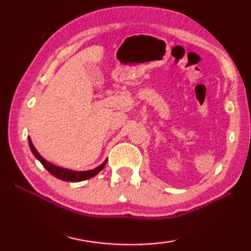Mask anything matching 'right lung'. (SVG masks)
Wrapping results in <instances>:
<instances>
[{
	"mask_svg": "<svg viewBox=\"0 0 251 251\" xmlns=\"http://www.w3.org/2000/svg\"><path fill=\"white\" fill-rule=\"evenodd\" d=\"M28 145L31 147V151L34 154V156L36 157L37 159H39L42 165L48 169V172H50L52 174L53 176H55L58 179H62V180H65V181H82L85 179H88V178H92L94 177L96 174H99L101 169L105 167V164H106V160L104 161L103 164L100 165L95 169H91V171H86V172H74V171H70V169H65V168H61V167H57V166H54L53 164L49 163V161H46L43 157H42L37 151L35 150V147L32 144V141L28 138Z\"/></svg>",
	"mask_w": 251,
	"mask_h": 251,
	"instance_id": "add662e5",
	"label": "right lung"
}]
</instances>
